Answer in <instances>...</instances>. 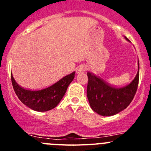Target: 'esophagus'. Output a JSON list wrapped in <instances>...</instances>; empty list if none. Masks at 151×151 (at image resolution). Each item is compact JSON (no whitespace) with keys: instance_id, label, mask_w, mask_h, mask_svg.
Listing matches in <instances>:
<instances>
[{"instance_id":"1","label":"esophagus","mask_w":151,"mask_h":151,"mask_svg":"<svg viewBox=\"0 0 151 151\" xmlns=\"http://www.w3.org/2000/svg\"><path fill=\"white\" fill-rule=\"evenodd\" d=\"M86 70V67L83 66V65H81V66H79L77 68V74H81V73H83V72Z\"/></svg>"}]
</instances>
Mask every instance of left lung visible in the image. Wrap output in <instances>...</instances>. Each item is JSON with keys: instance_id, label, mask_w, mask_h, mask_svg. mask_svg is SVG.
<instances>
[{"instance_id": "8db88e82", "label": "left lung", "mask_w": 151, "mask_h": 151, "mask_svg": "<svg viewBox=\"0 0 151 151\" xmlns=\"http://www.w3.org/2000/svg\"><path fill=\"white\" fill-rule=\"evenodd\" d=\"M87 77L86 94L90 107L99 115L109 116L120 112L132 103L138 86L139 71L130 83L121 87L109 84L90 72Z\"/></svg>"}]
</instances>
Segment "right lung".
<instances>
[{
    "mask_svg": "<svg viewBox=\"0 0 151 151\" xmlns=\"http://www.w3.org/2000/svg\"><path fill=\"white\" fill-rule=\"evenodd\" d=\"M74 74L75 72H72L54 84L36 90L25 89L18 85L12 74L11 81L15 93L23 104L35 111L45 112L57 106L65 96L69 84L74 80Z\"/></svg>",
    "mask_w": 151,
    "mask_h": 151,
    "instance_id": "right-lung-1",
    "label": "right lung"
}]
</instances>
